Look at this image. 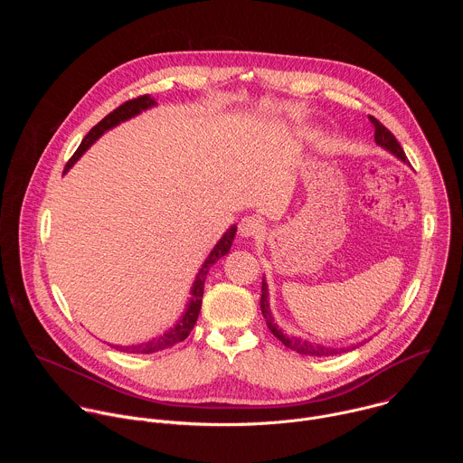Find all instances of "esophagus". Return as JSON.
<instances>
[{
    "mask_svg": "<svg viewBox=\"0 0 463 463\" xmlns=\"http://www.w3.org/2000/svg\"><path fill=\"white\" fill-rule=\"evenodd\" d=\"M261 229H263L261 220L256 216H245L238 227L241 238H256L261 232Z\"/></svg>",
    "mask_w": 463,
    "mask_h": 463,
    "instance_id": "1",
    "label": "esophagus"
}]
</instances>
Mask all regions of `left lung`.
Wrapping results in <instances>:
<instances>
[{
  "label": "left lung",
  "instance_id": "8db88e82",
  "mask_svg": "<svg viewBox=\"0 0 463 463\" xmlns=\"http://www.w3.org/2000/svg\"><path fill=\"white\" fill-rule=\"evenodd\" d=\"M370 122L373 124V141L377 146H381L383 150L390 152L392 156L398 157L400 161L407 163V156L402 148V145L398 143V139H395L390 131L375 118V117H368ZM260 307H261V315L263 318H266L268 322V327L271 329V334L282 341L284 346H288L289 350L300 354V355H311V357H329V355H337V354H343V352H350L354 348H357L359 345L363 343H357V345H350V346H326V345H320V343H311L307 339H302V337H289L288 334H284V329L279 327V324L275 322L273 318V313H271V306H269V289H268V282H266V277L261 279V298H260Z\"/></svg>",
  "mask_w": 463,
  "mask_h": 463
}]
</instances>
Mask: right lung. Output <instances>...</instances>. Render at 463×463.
I'll list each match as a JSON object with an SVG mask.
<instances>
[{"instance_id": "add662e5", "label": "right lung", "mask_w": 463, "mask_h": 463, "mask_svg": "<svg viewBox=\"0 0 463 463\" xmlns=\"http://www.w3.org/2000/svg\"><path fill=\"white\" fill-rule=\"evenodd\" d=\"M157 102L156 99H152L150 95H143V97H137V99H131L128 102H124L122 106H118L117 109H113L109 115H106L97 126H93L90 129V134L82 139L79 150L73 154V157L68 161V165H65L63 168V174H68L73 165L84 156V152L99 139L102 137L108 129L118 126L120 122L124 120H129L137 117L139 113L154 108ZM234 236H236V225H231L227 229V232L220 238V241L214 245V249L209 252V256L205 258L203 266L200 268V271H197L195 279H194V284L190 288V297H188V302H186V307L183 311V315L175 320V324L172 327H168L165 334L161 335H156L145 343H139V345H109L111 348L118 350V352H126V354H156V352H161V350H168L172 346H175L177 343H183L190 332L192 327L197 320V315H200V309H202V298H203V288H205V280H207V275H209V269L214 266V263L223 258L225 254H229L231 247H232V241H234Z\"/></svg>"}]
</instances>
